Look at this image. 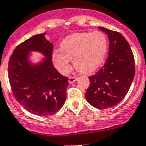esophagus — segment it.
Returning a JSON list of instances; mask_svg holds the SVG:
<instances>
[{"label":"esophagus","mask_w":146,"mask_h":146,"mask_svg":"<svg viewBox=\"0 0 146 146\" xmlns=\"http://www.w3.org/2000/svg\"><path fill=\"white\" fill-rule=\"evenodd\" d=\"M78 78L77 77H74V76H70V77L68 78V82L69 83H73L74 82H76V80H77Z\"/></svg>","instance_id":"34e87169"}]
</instances>
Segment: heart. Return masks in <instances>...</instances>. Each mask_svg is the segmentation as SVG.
Here are the masks:
<instances>
[{
	"label": "heart",
	"mask_w": 146,
	"mask_h": 146,
	"mask_svg": "<svg viewBox=\"0 0 146 146\" xmlns=\"http://www.w3.org/2000/svg\"><path fill=\"white\" fill-rule=\"evenodd\" d=\"M108 48V38L101 31L72 34L61 42L60 50L53 52V63L60 73L68 74L71 68L70 60L73 59L77 70L90 73L103 63Z\"/></svg>",
	"instance_id": "b5f03b06"
}]
</instances>
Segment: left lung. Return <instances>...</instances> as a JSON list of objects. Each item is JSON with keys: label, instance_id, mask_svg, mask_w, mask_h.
Returning a JSON list of instances; mask_svg holds the SVG:
<instances>
[{"label": "left lung", "instance_id": "obj_1", "mask_svg": "<svg viewBox=\"0 0 146 146\" xmlns=\"http://www.w3.org/2000/svg\"><path fill=\"white\" fill-rule=\"evenodd\" d=\"M109 39V50L104 66L89 77L90 86L85 96L98 109L118 105L129 90L135 76V60L129 43L120 33L98 27Z\"/></svg>", "mask_w": 146, "mask_h": 146}]
</instances>
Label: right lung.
<instances>
[{
  "label": "right lung",
  "mask_w": 146,
  "mask_h": 146,
  "mask_svg": "<svg viewBox=\"0 0 146 146\" xmlns=\"http://www.w3.org/2000/svg\"><path fill=\"white\" fill-rule=\"evenodd\" d=\"M46 33L33 35L14 49L8 63V78L14 97L31 113L51 115L63 107L66 99L68 77L62 76L52 63L53 45ZM31 51L46 57L37 65L28 60Z\"/></svg>",
  "instance_id": "right-lung-1"
}]
</instances>
